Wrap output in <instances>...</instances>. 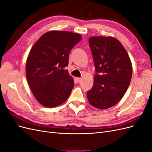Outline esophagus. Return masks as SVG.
Returning <instances> with one entry per match:
<instances>
[{
    "label": "esophagus",
    "instance_id": "esophagus-1",
    "mask_svg": "<svg viewBox=\"0 0 152 152\" xmlns=\"http://www.w3.org/2000/svg\"><path fill=\"white\" fill-rule=\"evenodd\" d=\"M75 80L77 81V82H80L82 80L81 78H79V77H76L75 78Z\"/></svg>",
    "mask_w": 152,
    "mask_h": 152
}]
</instances>
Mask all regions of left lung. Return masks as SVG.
I'll return each instance as SVG.
<instances>
[{"mask_svg":"<svg viewBox=\"0 0 152 152\" xmlns=\"http://www.w3.org/2000/svg\"><path fill=\"white\" fill-rule=\"evenodd\" d=\"M89 44L96 73L87 97L94 107L109 108L122 98L129 86L131 59L122 44L112 37H91Z\"/></svg>","mask_w":152,"mask_h":152,"instance_id":"left-lung-1","label":"left lung"}]
</instances>
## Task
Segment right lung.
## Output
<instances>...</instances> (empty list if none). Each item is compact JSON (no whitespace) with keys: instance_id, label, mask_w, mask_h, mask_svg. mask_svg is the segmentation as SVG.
Wrapping results in <instances>:
<instances>
[{"instance_id":"add662e5","label":"right lung","mask_w":152,"mask_h":152,"mask_svg":"<svg viewBox=\"0 0 152 152\" xmlns=\"http://www.w3.org/2000/svg\"><path fill=\"white\" fill-rule=\"evenodd\" d=\"M81 40L79 34L50 31L31 49L26 60V79L35 98L44 107H57L70 96L74 82L65 67L69 53Z\"/></svg>"}]
</instances>
